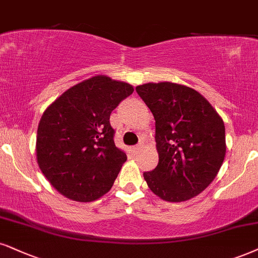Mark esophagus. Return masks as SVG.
Returning a JSON list of instances; mask_svg holds the SVG:
<instances>
[{
    "label": "esophagus",
    "mask_w": 258,
    "mask_h": 258,
    "mask_svg": "<svg viewBox=\"0 0 258 258\" xmlns=\"http://www.w3.org/2000/svg\"><path fill=\"white\" fill-rule=\"evenodd\" d=\"M141 148H142V145H138V146H134L132 149L133 152H135V153H139V152L141 151Z\"/></svg>",
    "instance_id": "1"
}]
</instances>
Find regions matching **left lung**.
<instances>
[{
  "label": "left lung",
  "instance_id": "8db88e82",
  "mask_svg": "<svg viewBox=\"0 0 258 258\" xmlns=\"http://www.w3.org/2000/svg\"><path fill=\"white\" fill-rule=\"evenodd\" d=\"M136 92L155 119L157 167L145 172L149 189L167 202L201 194L220 170L226 154L225 124L199 92L173 82H148Z\"/></svg>",
  "mask_w": 258,
  "mask_h": 258
}]
</instances>
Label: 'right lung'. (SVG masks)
<instances>
[{
  "label": "right lung",
  "mask_w": 258,
  "mask_h": 258,
  "mask_svg": "<svg viewBox=\"0 0 258 258\" xmlns=\"http://www.w3.org/2000/svg\"><path fill=\"white\" fill-rule=\"evenodd\" d=\"M133 92L130 84L95 75L67 90L44 111L37 161L63 196L92 202L110 191L126 160L114 145L110 114Z\"/></svg>",
  "instance_id": "obj_1"
}]
</instances>
